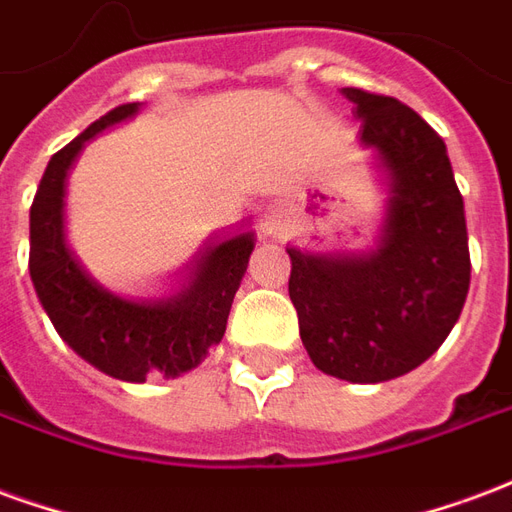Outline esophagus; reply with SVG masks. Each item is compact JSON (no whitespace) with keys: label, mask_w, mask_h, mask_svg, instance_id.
Masks as SVG:
<instances>
[{"label":"esophagus","mask_w":512,"mask_h":512,"mask_svg":"<svg viewBox=\"0 0 512 512\" xmlns=\"http://www.w3.org/2000/svg\"><path fill=\"white\" fill-rule=\"evenodd\" d=\"M256 229H259L261 237H278L286 229V220H283V212L275 207V204H267L261 207L259 218H256Z\"/></svg>","instance_id":"34e87169"}]
</instances>
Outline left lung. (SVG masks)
<instances>
[{
    "label": "left lung",
    "instance_id": "1",
    "mask_svg": "<svg viewBox=\"0 0 512 512\" xmlns=\"http://www.w3.org/2000/svg\"><path fill=\"white\" fill-rule=\"evenodd\" d=\"M341 92L387 196L382 223L368 251L289 245V297L322 374L379 384L423 365L461 316L472 272L464 199L445 141L420 114L363 89Z\"/></svg>",
    "mask_w": 512,
    "mask_h": 512
}]
</instances>
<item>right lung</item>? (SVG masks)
<instances>
[{
    "label": "right lung",
    "instance_id": "right-lung-1",
    "mask_svg": "<svg viewBox=\"0 0 512 512\" xmlns=\"http://www.w3.org/2000/svg\"><path fill=\"white\" fill-rule=\"evenodd\" d=\"M141 103H125L92 122L48 160L29 210V275L37 300L73 352L119 382L177 379L218 346L231 302L248 270L253 231H220L174 275L163 297L133 300L111 292L67 240V177L87 141L128 122Z\"/></svg>",
    "mask_w": 512,
    "mask_h": 512
}]
</instances>
